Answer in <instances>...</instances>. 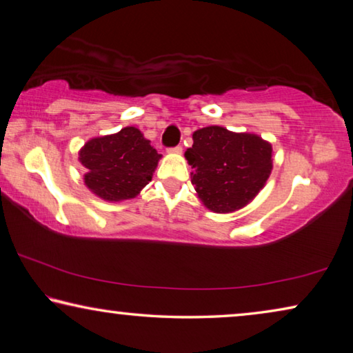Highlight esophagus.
Listing matches in <instances>:
<instances>
[{"label":"esophagus","instance_id":"1","mask_svg":"<svg viewBox=\"0 0 353 353\" xmlns=\"http://www.w3.org/2000/svg\"><path fill=\"white\" fill-rule=\"evenodd\" d=\"M170 152H172V154H182V146L179 145V146H176V148H171Z\"/></svg>","mask_w":353,"mask_h":353}]
</instances>
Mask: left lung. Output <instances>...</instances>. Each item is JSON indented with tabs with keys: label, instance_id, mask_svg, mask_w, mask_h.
Returning <instances> with one entry per match:
<instances>
[{
	"label": "left lung",
	"instance_id": "8db88e82",
	"mask_svg": "<svg viewBox=\"0 0 353 353\" xmlns=\"http://www.w3.org/2000/svg\"><path fill=\"white\" fill-rule=\"evenodd\" d=\"M273 148L258 134L207 126L193 132L185 159L193 168L191 183L208 210L238 211L264 188L273 170Z\"/></svg>",
	"mask_w": 353,
	"mask_h": 353
}]
</instances>
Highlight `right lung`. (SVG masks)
Here are the masks:
<instances>
[{"instance_id":"1","label":"right lung","mask_w":353,"mask_h":353,"mask_svg":"<svg viewBox=\"0 0 353 353\" xmlns=\"http://www.w3.org/2000/svg\"><path fill=\"white\" fill-rule=\"evenodd\" d=\"M162 156L136 126L88 140L79 151L89 191L108 202L134 199L151 182Z\"/></svg>"}]
</instances>
